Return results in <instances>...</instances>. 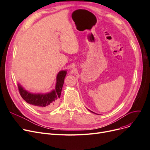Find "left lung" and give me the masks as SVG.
<instances>
[{"instance_id": "1", "label": "left lung", "mask_w": 150, "mask_h": 150, "mask_svg": "<svg viewBox=\"0 0 150 150\" xmlns=\"http://www.w3.org/2000/svg\"><path fill=\"white\" fill-rule=\"evenodd\" d=\"M91 112H93V113H94L93 112H92V111H91Z\"/></svg>"}]
</instances>
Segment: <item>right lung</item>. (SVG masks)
Segmentation results:
<instances>
[{
  "mask_svg": "<svg viewBox=\"0 0 150 150\" xmlns=\"http://www.w3.org/2000/svg\"><path fill=\"white\" fill-rule=\"evenodd\" d=\"M67 74L66 70H61L57 76V83L55 89L49 93H31L23 89L18 84V89L22 98L27 103L39 109H51L53 108L60 98L65 76Z\"/></svg>",
  "mask_w": 150,
  "mask_h": 150,
  "instance_id": "1",
  "label": "right lung"
}]
</instances>
